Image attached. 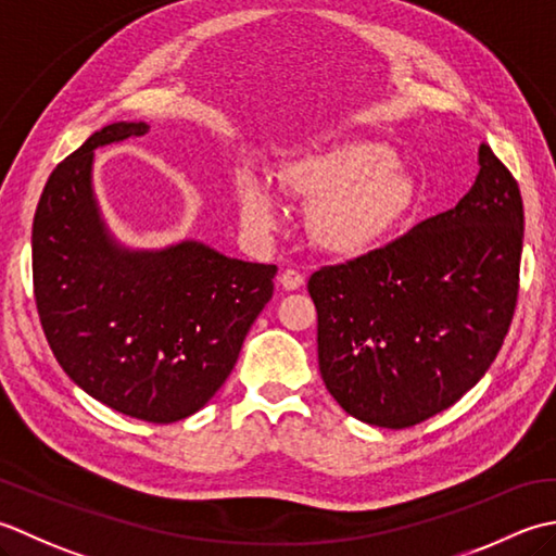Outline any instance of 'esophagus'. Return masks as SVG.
I'll use <instances>...</instances> for the list:
<instances>
[{
	"label": "esophagus",
	"mask_w": 556,
	"mask_h": 556,
	"mask_svg": "<svg viewBox=\"0 0 556 556\" xmlns=\"http://www.w3.org/2000/svg\"><path fill=\"white\" fill-rule=\"evenodd\" d=\"M278 282L282 286V290H298V288L304 286V276L300 274V270L288 268L278 276Z\"/></svg>",
	"instance_id": "34e87169"
}]
</instances>
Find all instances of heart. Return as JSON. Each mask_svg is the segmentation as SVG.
I'll list each match as a JSON object with an SVG mask.
<instances>
[{
  "label": "heart",
  "instance_id": "heart-1",
  "mask_svg": "<svg viewBox=\"0 0 556 556\" xmlns=\"http://www.w3.org/2000/svg\"><path fill=\"white\" fill-rule=\"evenodd\" d=\"M278 179L290 197L309 203V235L324 252L343 258L369 254L401 228L417 197L415 177L389 143L343 139L292 155ZM235 194L242 220L274 230L280 203L256 173L237 175Z\"/></svg>",
  "mask_w": 556,
  "mask_h": 556
}]
</instances>
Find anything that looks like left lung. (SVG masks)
I'll use <instances>...</instances> for the list:
<instances>
[{"label": "left lung", "instance_id": "1", "mask_svg": "<svg viewBox=\"0 0 556 556\" xmlns=\"http://www.w3.org/2000/svg\"><path fill=\"white\" fill-rule=\"evenodd\" d=\"M478 165L451 211L307 282L321 379L359 422H422L468 393L500 353L518 294L523 201L486 143Z\"/></svg>", "mask_w": 556, "mask_h": 556}]
</instances>
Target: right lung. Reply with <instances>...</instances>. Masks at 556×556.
<instances>
[{
    "label": "right lung",
    "mask_w": 556,
    "mask_h": 556,
    "mask_svg": "<svg viewBox=\"0 0 556 556\" xmlns=\"http://www.w3.org/2000/svg\"><path fill=\"white\" fill-rule=\"evenodd\" d=\"M149 129L108 124L52 169L33 218V288L45 338L76 387L122 415L167 425L201 410L230 377L278 268L191 237L139 249L110 230L93 187L96 151Z\"/></svg>",
    "instance_id": "add662e5"
}]
</instances>
